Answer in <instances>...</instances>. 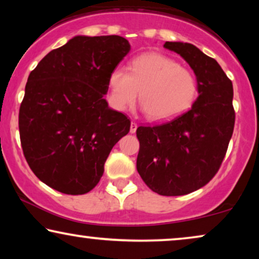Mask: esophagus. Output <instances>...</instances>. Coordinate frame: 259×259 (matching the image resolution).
<instances>
[{
  "label": "esophagus",
  "mask_w": 259,
  "mask_h": 259,
  "mask_svg": "<svg viewBox=\"0 0 259 259\" xmlns=\"http://www.w3.org/2000/svg\"><path fill=\"white\" fill-rule=\"evenodd\" d=\"M137 128H138V123H137V122H134V121H132V122H131V127H130V132H131V133H136V131H137Z\"/></svg>",
  "instance_id": "obj_1"
}]
</instances>
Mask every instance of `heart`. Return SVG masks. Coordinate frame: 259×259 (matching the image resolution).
Listing matches in <instances>:
<instances>
[{
  "mask_svg": "<svg viewBox=\"0 0 259 259\" xmlns=\"http://www.w3.org/2000/svg\"><path fill=\"white\" fill-rule=\"evenodd\" d=\"M138 93L143 111L152 120L162 121L191 107L197 98L198 82L189 68L169 56L145 53L131 61L130 72L118 66L108 77V100L116 111H125Z\"/></svg>",
  "mask_w": 259,
  "mask_h": 259,
  "instance_id": "obj_1",
  "label": "heart"
}]
</instances>
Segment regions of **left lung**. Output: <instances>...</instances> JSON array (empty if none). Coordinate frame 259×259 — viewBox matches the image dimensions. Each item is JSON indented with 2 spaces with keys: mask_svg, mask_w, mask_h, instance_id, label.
<instances>
[{
  "mask_svg": "<svg viewBox=\"0 0 259 259\" xmlns=\"http://www.w3.org/2000/svg\"><path fill=\"white\" fill-rule=\"evenodd\" d=\"M192 68L198 98L169 121L140 126L137 169L161 196H184L210 182L221 167L235 126L231 80L214 59L184 42H165Z\"/></svg>",
  "mask_w": 259,
  "mask_h": 259,
  "instance_id": "1",
  "label": "left lung"
}]
</instances>
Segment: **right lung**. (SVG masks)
I'll return each instance as SVG.
<instances>
[{"mask_svg":"<svg viewBox=\"0 0 259 259\" xmlns=\"http://www.w3.org/2000/svg\"><path fill=\"white\" fill-rule=\"evenodd\" d=\"M130 51L118 35H77L31 70L20 138L28 165L46 185L73 196L97 186L109 152L130 132V119L105 99L109 74Z\"/></svg>","mask_w":259,"mask_h":259,"instance_id":"right-lung-1","label":"right lung"}]
</instances>
